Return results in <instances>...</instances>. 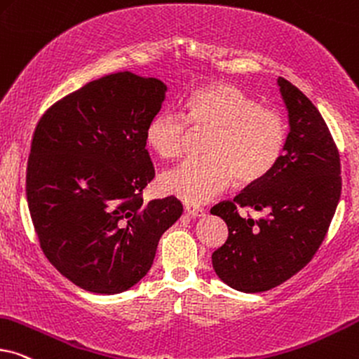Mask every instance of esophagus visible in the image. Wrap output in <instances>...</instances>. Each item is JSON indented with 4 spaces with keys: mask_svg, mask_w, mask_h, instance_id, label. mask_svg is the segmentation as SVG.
Here are the masks:
<instances>
[{
    "mask_svg": "<svg viewBox=\"0 0 359 359\" xmlns=\"http://www.w3.org/2000/svg\"><path fill=\"white\" fill-rule=\"evenodd\" d=\"M184 211H186V214H189L191 217H201V216H204V209L194 206V204H186Z\"/></svg>",
    "mask_w": 359,
    "mask_h": 359,
    "instance_id": "obj_1",
    "label": "esophagus"
}]
</instances>
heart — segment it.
<instances>
[{
	"label": "heart",
	"mask_w": 359,
	"mask_h": 359,
	"mask_svg": "<svg viewBox=\"0 0 359 359\" xmlns=\"http://www.w3.org/2000/svg\"><path fill=\"white\" fill-rule=\"evenodd\" d=\"M188 123L209 132L203 160H186L163 175L165 193L189 204H203L224 191L232 178L254 184L280 160L287 122L280 111L259 102L232 83L216 82L198 88L184 104V117L163 110L147 125V143L156 155L173 160L183 155Z\"/></svg>",
	"instance_id": "b5f03b06"
}]
</instances>
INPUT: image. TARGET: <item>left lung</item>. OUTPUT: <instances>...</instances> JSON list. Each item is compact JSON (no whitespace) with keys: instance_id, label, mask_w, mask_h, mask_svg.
I'll list each match as a JSON object with an SVG mask.
<instances>
[{"instance_id":"left-lung-1","label":"left lung","mask_w":359,"mask_h":359,"mask_svg":"<svg viewBox=\"0 0 359 359\" xmlns=\"http://www.w3.org/2000/svg\"><path fill=\"white\" fill-rule=\"evenodd\" d=\"M288 111V135L271 173L211 214L224 219L227 241L212 252V267L239 292L271 290L310 262L327 236L341 194L339 155L330 130L309 97L277 79ZM237 207L262 210L242 218Z\"/></svg>"}]
</instances>
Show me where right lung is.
I'll use <instances>...</instances> for the list:
<instances>
[{
	"label": "right lung",
	"instance_id": "add662e5",
	"mask_svg": "<svg viewBox=\"0 0 359 359\" xmlns=\"http://www.w3.org/2000/svg\"><path fill=\"white\" fill-rule=\"evenodd\" d=\"M166 90L155 77L110 74L37 123L26 173L31 219L49 262L83 290L114 295L138 283L183 212L175 196L142 198L155 178L147 125Z\"/></svg>",
	"mask_w": 359,
	"mask_h": 359
}]
</instances>
